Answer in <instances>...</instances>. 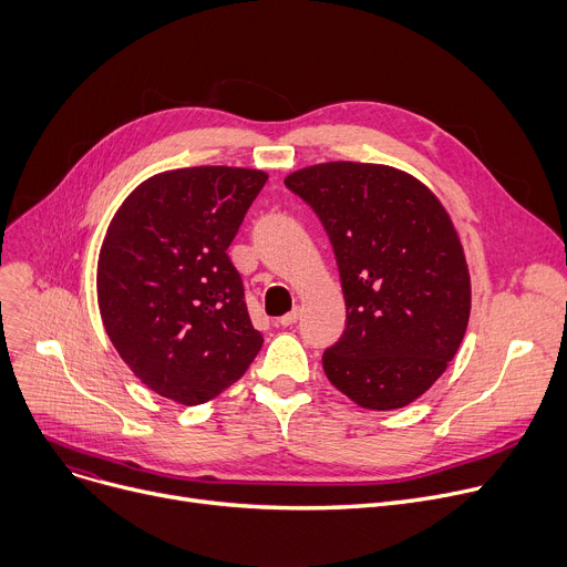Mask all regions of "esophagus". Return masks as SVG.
I'll use <instances>...</instances> for the list:
<instances>
[{"label": "esophagus", "mask_w": 567, "mask_h": 567, "mask_svg": "<svg viewBox=\"0 0 567 567\" xmlns=\"http://www.w3.org/2000/svg\"><path fill=\"white\" fill-rule=\"evenodd\" d=\"M298 319H300V310H298V308H293L289 315L280 317L276 323H278V326H282V328H287V326H293Z\"/></svg>", "instance_id": "34e87169"}]
</instances>
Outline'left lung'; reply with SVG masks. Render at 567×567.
Returning <instances> with one entry per match:
<instances>
[{
    "instance_id": "left-lung-1",
    "label": "left lung",
    "mask_w": 567,
    "mask_h": 567,
    "mask_svg": "<svg viewBox=\"0 0 567 567\" xmlns=\"http://www.w3.org/2000/svg\"><path fill=\"white\" fill-rule=\"evenodd\" d=\"M285 186L330 239L347 300L326 349L328 381L369 410L422 396L454 360L470 319V274L454 223L429 188L379 164L330 162Z\"/></svg>"
}]
</instances>
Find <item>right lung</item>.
I'll list each match as a JSON object with an SVG mask.
<instances>
[{"label":"right lung","instance_id":"1","mask_svg":"<svg viewBox=\"0 0 567 567\" xmlns=\"http://www.w3.org/2000/svg\"><path fill=\"white\" fill-rule=\"evenodd\" d=\"M267 173L196 166L145 179L113 216L97 261L106 334L159 396L198 405L261 349L228 248Z\"/></svg>","mask_w":567,"mask_h":567}]
</instances>
